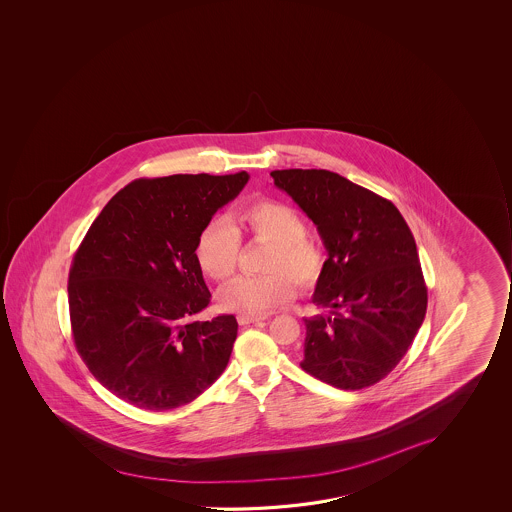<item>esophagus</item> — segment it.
Returning <instances> with one entry per match:
<instances>
[{
	"mask_svg": "<svg viewBox=\"0 0 512 512\" xmlns=\"http://www.w3.org/2000/svg\"><path fill=\"white\" fill-rule=\"evenodd\" d=\"M266 318H257V316H239L237 321H239V325H253V323H260V321H264Z\"/></svg>",
	"mask_w": 512,
	"mask_h": 512,
	"instance_id": "obj_1",
	"label": "esophagus"
}]
</instances>
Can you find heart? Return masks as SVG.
Returning <instances> with one entry per match:
<instances>
[{"mask_svg": "<svg viewBox=\"0 0 512 512\" xmlns=\"http://www.w3.org/2000/svg\"><path fill=\"white\" fill-rule=\"evenodd\" d=\"M234 228L225 221H212L203 228L196 243V260L203 273L216 282L234 275L239 255L237 234L271 244L260 277H239L218 294L219 305L243 316H260L277 309L294 296V284L310 289L318 284L325 253L321 244L305 234V221L287 203L257 200L235 214Z\"/></svg>", "mask_w": 512, "mask_h": 512, "instance_id": "heart-1", "label": "heart"}]
</instances>
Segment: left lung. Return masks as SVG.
<instances>
[{"label": "left lung", "mask_w": 512, "mask_h": 512, "mask_svg": "<svg viewBox=\"0 0 512 512\" xmlns=\"http://www.w3.org/2000/svg\"><path fill=\"white\" fill-rule=\"evenodd\" d=\"M280 191L312 219L328 259L303 318V371L339 389L387 377L409 350L427 312L418 248L400 210L327 169L271 171Z\"/></svg>", "instance_id": "left-lung-1"}]
</instances>
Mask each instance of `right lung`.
Here are the masks:
<instances>
[{
  "label": "right lung",
  "instance_id": "1",
  "mask_svg": "<svg viewBox=\"0 0 512 512\" xmlns=\"http://www.w3.org/2000/svg\"><path fill=\"white\" fill-rule=\"evenodd\" d=\"M250 175H171L126 185L94 219L69 271L75 346L101 386L144 411L193 402L227 368L237 321H196L210 291L203 228Z\"/></svg>",
  "mask_w": 512,
  "mask_h": 512
}]
</instances>
